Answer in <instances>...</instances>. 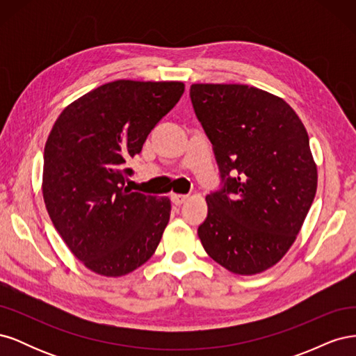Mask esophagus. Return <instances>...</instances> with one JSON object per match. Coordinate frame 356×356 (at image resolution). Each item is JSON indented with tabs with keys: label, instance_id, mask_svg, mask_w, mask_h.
<instances>
[{
	"label": "esophagus",
	"instance_id": "1",
	"mask_svg": "<svg viewBox=\"0 0 356 356\" xmlns=\"http://www.w3.org/2000/svg\"><path fill=\"white\" fill-rule=\"evenodd\" d=\"M187 199H188V196H186V195H170V200L175 204H178V207L184 203Z\"/></svg>",
	"mask_w": 356,
	"mask_h": 356
}]
</instances>
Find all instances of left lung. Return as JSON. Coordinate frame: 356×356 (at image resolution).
I'll list each match as a JSON object with an SVG mask.
<instances>
[{
	"instance_id": "8db88e82",
	"label": "left lung",
	"mask_w": 356,
	"mask_h": 356,
	"mask_svg": "<svg viewBox=\"0 0 356 356\" xmlns=\"http://www.w3.org/2000/svg\"><path fill=\"white\" fill-rule=\"evenodd\" d=\"M190 98L222 181L199 239L232 273H261L288 252L316 195L306 127L282 98L246 84H191Z\"/></svg>"
}]
</instances>
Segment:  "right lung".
<instances>
[{
	"instance_id": "right-lung-1",
	"label": "right lung",
	"mask_w": 356,
	"mask_h": 356,
	"mask_svg": "<svg viewBox=\"0 0 356 356\" xmlns=\"http://www.w3.org/2000/svg\"><path fill=\"white\" fill-rule=\"evenodd\" d=\"M184 93L181 81L117 80L70 104L44 147L42 197L70 251L89 268L118 277L148 261L170 200L131 191L126 161Z\"/></svg>"
}]
</instances>
